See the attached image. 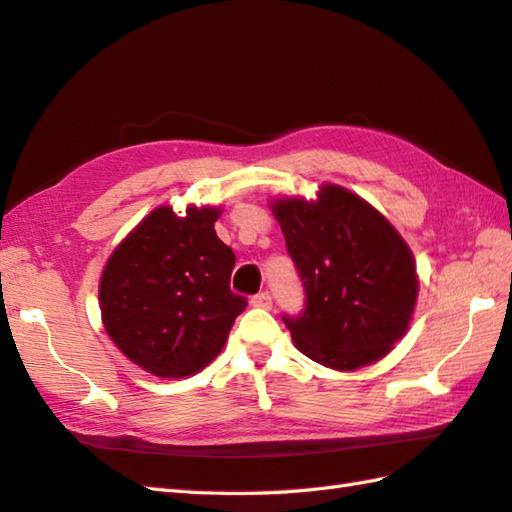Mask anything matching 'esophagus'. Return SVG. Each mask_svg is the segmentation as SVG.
Returning a JSON list of instances; mask_svg holds the SVG:
<instances>
[{
    "mask_svg": "<svg viewBox=\"0 0 512 512\" xmlns=\"http://www.w3.org/2000/svg\"><path fill=\"white\" fill-rule=\"evenodd\" d=\"M250 303H253L255 308H273V295H270L268 290L257 292V295L250 299Z\"/></svg>",
    "mask_w": 512,
    "mask_h": 512,
    "instance_id": "obj_1",
    "label": "esophagus"
}]
</instances>
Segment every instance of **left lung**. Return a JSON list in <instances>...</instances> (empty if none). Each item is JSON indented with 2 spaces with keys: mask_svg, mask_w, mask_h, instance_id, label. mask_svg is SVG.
I'll return each mask as SVG.
<instances>
[{
  "mask_svg": "<svg viewBox=\"0 0 512 512\" xmlns=\"http://www.w3.org/2000/svg\"><path fill=\"white\" fill-rule=\"evenodd\" d=\"M306 290L299 314L284 323L299 352L332 369H356L383 358L407 332L418 297L409 246L374 206L336 184L317 202H275Z\"/></svg>",
  "mask_w": 512,
  "mask_h": 512,
  "instance_id": "8db88e82",
  "label": "left lung"
}]
</instances>
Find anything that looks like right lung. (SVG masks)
<instances>
[{"mask_svg": "<svg viewBox=\"0 0 512 512\" xmlns=\"http://www.w3.org/2000/svg\"><path fill=\"white\" fill-rule=\"evenodd\" d=\"M220 211H151L107 262L99 299L107 334L160 378L200 372L222 352L246 297L231 290L235 253L215 235Z\"/></svg>", "mask_w": 512, "mask_h": 512, "instance_id": "1", "label": "right lung"}]
</instances>
